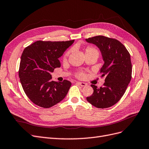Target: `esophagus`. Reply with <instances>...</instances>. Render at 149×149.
Here are the masks:
<instances>
[{"label": "esophagus", "mask_w": 149, "mask_h": 149, "mask_svg": "<svg viewBox=\"0 0 149 149\" xmlns=\"http://www.w3.org/2000/svg\"><path fill=\"white\" fill-rule=\"evenodd\" d=\"M76 83H77V84H79V86H82V87H85V86H87V84H86V83H84V82H77Z\"/></svg>", "instance_id": "obj_1"}]
</instances>
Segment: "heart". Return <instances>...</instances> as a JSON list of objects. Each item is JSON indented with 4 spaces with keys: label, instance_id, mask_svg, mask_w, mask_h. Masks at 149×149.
<instances>
[{
    "label": "heart",
    "instance_id": "heart-1",
    "mask_svg": "<svg viewBox=\"0 0 149 149\" xmlns=\"http://www.w3.org/2000/svg\"><path fill=\"white\" fill-rule=\"evenodd\" d=\"M70 52V51H68L66 53V54H65V56H64V58L65 59L69 55ZM85 54H86V55H87V54H96V55L98 56V51L96 48H95V47H93L88 46V47H86V49L85 50ZM79 76L82 77V76H84V74L81 73V74H79Z\"/></svg>",
    "mask_w": 149,
    "mask_h": 149
}]
</instances>
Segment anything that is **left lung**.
<instances>
[{
	"mask_svg": "<svg viewBox=\"0 0 149 149\" xmlns=\"http://www.w3.org/2000/svg\"><path fill=\"white\" fill-rule=\"evenodd\" d=\"M97 46L102 54L104 64L100 69L101 78L104 77L103 87L91 85L93 93L87 97V102L98 108L114 105L122 97L132 79V65L130 55L119 41L104 36L86 39Z\"/></svg>",
	"mask_w": 149,
	"mask_h": 149,
	"instance_id": "8db88e82",
	"label": "left lung"
}]
</instances>
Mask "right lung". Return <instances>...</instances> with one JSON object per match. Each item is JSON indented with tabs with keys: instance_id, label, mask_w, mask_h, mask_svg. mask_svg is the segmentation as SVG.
Returning <instances> with one entry per match:
<instances>
[{
	"instance_id": "right-lung-1",
	"label": "right lung",
	"mask_w": 149,
	"mask_h": 149,
	"mask_svg": "<svg viewBox=\"0 0 149 149\" xmlns=\"http://www.w3.org/2000/svg\"><path fill=\"white\" fill-rule=\"evenodd\" d=\"M74 41H37L24 50L19 77L24 91L34 104L48 108L66 97L71 82L53 81L51 73L56 68L61 67L58 58Z\"/></svg>"
}]
</instances>
